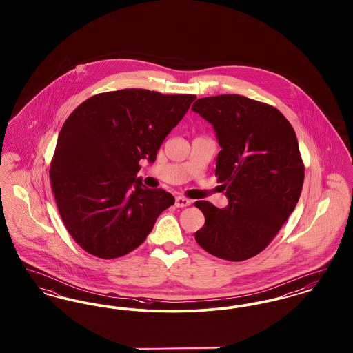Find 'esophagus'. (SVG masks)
Masks as SVG:
<instances>
[{
  "mask_svg": "<svg viewBox=\"0 0 353 353\" xmlns=\"http://www.w3.org/2000/svg\"><path fill=\"white\" fill-rule=\"evenodd\" d=\"M192 203L190 200H188V199H185V197H176V206L177 208H186V206H189Z\"/></svg>",
  "mask_w": 353,
  "mask_h": 353,
  "instance_id": "obj_1",
  "label": "esophagus"
}]
</instances>
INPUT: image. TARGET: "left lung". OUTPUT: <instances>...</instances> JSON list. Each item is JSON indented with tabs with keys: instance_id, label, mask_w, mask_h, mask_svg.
Listing matches in <instances>:
<instances>
[{
	"instance_id": "8db88e82",
	"label": "left lung",
	"mask_w": 353,
	"mask_h": 353,
	"mask_svg": "<svg viewBox=\"0 0 353 353\" xmlns=\"http://www.w3.org/2000/svg\"><path fill=\"white\" fill-rule=\"evenodd\" d=\"M192 111L216 131V176L229 200L225 209L194 202L205 216L194 238L221 259H249L268 248L299 201L304 165L296 134L275 107L236 94L201 98Z\"/></svg>"
}]
</instances>
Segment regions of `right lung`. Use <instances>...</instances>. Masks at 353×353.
Segmentation results:
<instances>
[{
	"instance_id": "1",
	"label": "right lung",
	"mask_w": 353,
	"mask_h": 353,
	"mask_svg": "<svg viewBox=\"0 0 353 353\" xmlns=\"http://www.w3.org/2000/svg\"><path fill=\"white\" fill-rule=\"evenodd\" d=\"M196 98L125 88L94 95L71 112L58 136L50 181L62 221L83 250L101 259L132 252L174 203L136 173L141 159L156 160Z\"/></svg>"
}]
</instances>
